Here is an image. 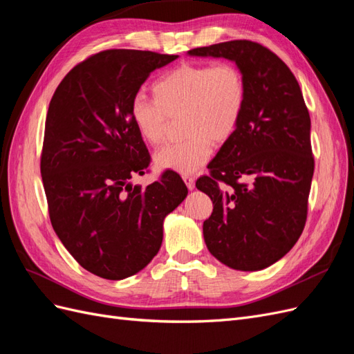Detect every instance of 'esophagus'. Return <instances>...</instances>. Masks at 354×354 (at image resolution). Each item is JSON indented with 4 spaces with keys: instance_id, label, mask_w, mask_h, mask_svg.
Here are the masks:
<instances>
[{
    "instance_id": "esophagus-1",
    "label": "esophagus",
    "mask_w": 354,
    "mask_h": 354,
    "mask_svg": "<svg viewBox=\"0 0 354 354\" xmlns=\"http://www.w3.org/2000/svg\"><path fill=\"white\" fill-rule=\"evenodd\" d=\"M183 180H185V183H186L189 190H194L195 189V178L194 177H192V176H183Z\"/></svg>"
}]
</instances>
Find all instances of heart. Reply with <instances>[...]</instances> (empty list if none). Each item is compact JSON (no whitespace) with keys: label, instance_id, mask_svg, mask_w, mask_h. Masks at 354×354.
I'll list each match as a JSON object with an SVG mask.
<instances>
[{"label":"heart","instance_id":"1","mask_svg":"<svg viewBox=\"0 0 354 354\" xmlns=\"http://www.w3.org/2000/svg\"><path fill=\"white\" fill-rule=\"evenodd\" d=\"M155 99L136 95L130 115L136 130L151 146L165 140L169 118L181 116L185 140L155 155L158 168L194 174L208 162L212 142L226 143L238 131L248 97L243 72L230 62L183 63L153 84Z\"/></svg>","mask_w":354,"mask_h":354}]
</instances>
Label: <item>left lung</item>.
<instances>
[{"mask_svg": "<svg viewBox=\"0 0 354 354\" xmlns=\"http://www.w3.org/2000/svg\"><path fill=\"white\" fill-rule=\"evenodd\" d=\"M189 55L233 60L248 87L238 131L209 162V176L196 181L214 207L203 239L234 270L266 269L289 252L307 220L315 158L301 88L259 42L234 39Z\"/></svg>", "mask_w": 354, "mask_h": 354, "instance_id": "obj_1", "label": "left lung"}]
</instances>
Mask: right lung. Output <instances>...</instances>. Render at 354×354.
Listing matches in <instances>:
<instances>
[{
  "label": "right lung",
  "instance_id": "1",
  "mask_svg": "<svg viewBox=\"0 0 354 354\" xmlns=\"http://www.w3.org/2000/svg\"><path fill=\"white\" fill-rule=\"evenodd\" d=\"M176 55L104 50L69 71L53 94L41 152L51 226L85 270L120 281L152 261L162 224L187 196L174 171L133 186L151 155L133 124L131 102L151 72Z\"/></svg>",
  "mask_w": 354,
  "mask_h": 354
}]
</instances>
